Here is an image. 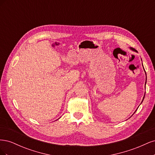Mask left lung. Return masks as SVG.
<instances>
[{"instance_id": "obj_1", "label": "left lung", "mask_w": 155, "mask_h": 155, "mask_svg": "<svg viewBox=\"0 0 155 155\" xmlns=\"http://www.w3.org/2000/svg\"><path fill=\"white\" fill-rule=\"evenodd\" d=\"M130 49H131V50H133V51H137V50H135L134 48H130ZM146 80H147V77H146ZM145 84H146V81H145ZM143 99H144V96H143ZM143 100H142V101H143ZM135 112H136V111H135ZM135 112H134V113H135Z\"/></svg>"}]
</instances>
